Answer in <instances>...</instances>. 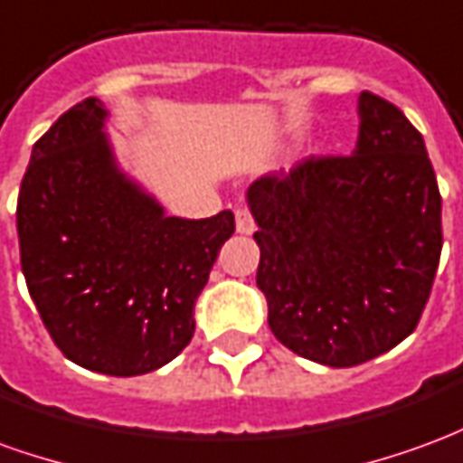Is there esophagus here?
<instances>
[{
    "label": "esophagus",
    "instance_id": "34e87169",
    "mask_svg": "<svg viewBox=\"0 0 463 463\" xmlns=\"http://www.w3.org/2000/svg\"><path fill=\"white\" fill-rule=\"evenodd\" d=\"M235 231L241 232V235H250L255 231V221H252L250 211H245V208L235 211Z\"/></svg>",
    "mask_w": 463,
    "mask_h": 463
}]
</instances>
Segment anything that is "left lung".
I'll return each instance as SVG.
<instances>
[{"label": "left lung", "instance_id": "obj_1", "mask_svg": "<svg viewBox=\"0 0 463 463\" xmlns=\"http://www.w3.org/2000/svg\"><path fill=\"white\" fill-rule=\"evenodd\" d=\"M357 114L352 156L265 173L245 193L272 335L327 367L407 340L441 255V195L421 133L369 91Z\"/></svg>", "mask_w": 463, "mask_h": 463}]
</instances>
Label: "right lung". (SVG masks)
I'll list each match as a JSON object with an SVG mask.
<instances>
[{
  "mask_svg": "<svg viewBox=\"0 0 463 463\" xmlns=\"http://www.w3.org/2000/svg\"><path fill=\"white\" fill-rule=\"evenodd\" d=\"M99 99L34 143L16 203L22 272L44 327L79 367L136 377L188 347L195 300L235 218L165 215L116 161Z\"/></svg>",
  "mask_w": 463,
  "mask_h": 463,
  "instance_id": "right-lung-1",
  "label": "right lung"
}]
</instances>
